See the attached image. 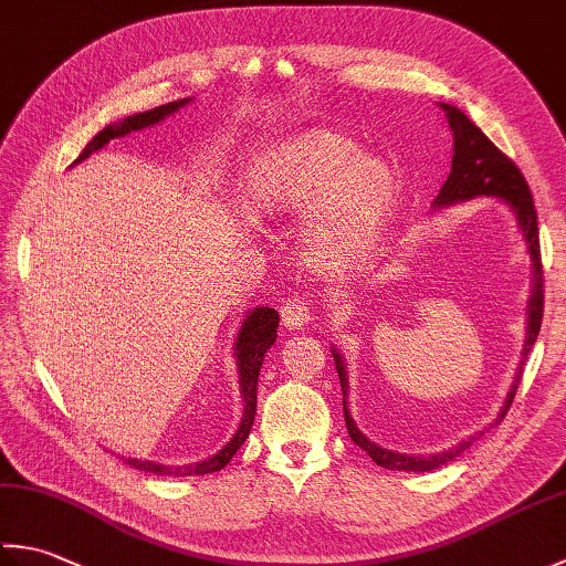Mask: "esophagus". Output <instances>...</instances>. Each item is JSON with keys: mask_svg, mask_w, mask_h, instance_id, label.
I'll return each mask as SVG.
<instances>
[{"mask_svg": "<svg viewBox=\"0 0 566 566\" xmlns=\"http://www.w3.org/2000/svg\"><path fill=\"white\" fill-rule=\"evenodd\" d=\"M280 314H282V323L286 328L302 331L311 321V306L304 302L302 296H292V298H286Z\"/></svg>", "mask_w": 566, "mask_h": 566, "instance_id": "esophagus-1", "label": "esophagus"}]
</instances>
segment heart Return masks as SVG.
I'll list each match as a JSON object with an SVG mask.
<instances>
[{
    "label": "heart",
    "mask_w": 566,
    "mask_h": 566,
    "mask_svg": "<svg viewBox=\"0 0 566 566\" xmlns=\"http://www.w3.org/2000/svg\"><path fill=\"white\" fill-rule=\"evenodd\" d=\"M248 199L270 213L308 209V262L321 272H340L377 245L399 203V177L384 160L359 155L350 138L311 128L258 155Z\"/></svg>",
    "instance_id": "heart-1"
}]
</instances>
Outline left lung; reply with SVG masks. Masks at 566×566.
Returning a JSON list of instances; mask_svg holds the SVG:
<instances>
[{
    "mask_svg": "<svg viewBox=\"0 0 566 566\" xmlns=\"http://www.w3.org/2000/svg\"><path fill=\"white\" fill-rule=\"evenodd\" d=\"M440 109L444 112V118H448L450 130H452V150H454V155H452V172H450L448 179H444V185H442L440 195L436 199V207H450V203L467 201V199H474V197H499V199H503L513 209L515 219H518V226H521L523 238L527 243V252H531V258H533L535 280H533L531 304H527V340H525V347H523V359H521L518 375H515V381H513V387L509 391V399H506V403H503L499 418L494 420V423H501L503 416L509 413V408L515 399V391H518L525 357H527V353L533 350V345L537 340V333H539V323H543V308H545L543 282L545 280H543V258H539L537 211H535V203H533L531 187H527L523 172L518 170V165H515L509 158V155H503L494 146V143H491L482 134V128L469 122L464 112L457 109V106L440 104ZM333 359H335V369H338L340 387H343V411H345L347 432H350V438H353L357 448H363L379 467L401 469V472H430V469H438L442 464L452 462L457 454L464 452L474 440H479V436H484V430H479L476 436L460 442L457 448L428 454V457L399 454V452L379 448V444L369 442L363 436V432L357 430L350 411H347V403H345L347 375H345V365H343V357H340L338 350H333ZM494 423H491V426H494Z\"/></svg>",
    "mask_w": 566,
    "mask_h": 566,
    "instance_id": "1",
    "label": "left lung"
}]
</instances>
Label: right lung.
I'll return each mask as SVG.
<instances>
[{
  "label": "right lung",
  "mask_w": 566,
  "mask_h": 566,
  "mask_svg": "<svg viewBox=\"0 0 566 566\" xmlns=\"http://www.w3.org/2000/svg\"><path fill=\"white\" fill-rule=\"evenodd\" d=\"M189 99H177L170 104H163V106H155L150 112H143V114H134L124 118L122 124H114V126H106L104 130H99L97 136H94L87 148L80 153V158L75 160L82 163L84 158H90L94 150H99L106 143L114 140V138H124L128 136L130 130H140L146 126H153L163 122L165 116L175 114L179 106H185ZM276 326H280V314H276L274 308L268 306H260L255 311H250L245 316L243 326H240L238 333V340H235V357H238V377H240V394H243V420H240V428L235 430V436L226 442V448L216 452L213 457L197 464H185V467H167V464H155V462H143V460H126V464L140 469V472H153V474H175V476H195V474H211V472H219L228 462L233 460V454L240 450V444L245 442L248 432L252 428V420H255V411H258V377H260V367H262V359L264 353L270 350L276 340Z\"/></svg>",
  "instance_id": "1"
}]
</instances>
